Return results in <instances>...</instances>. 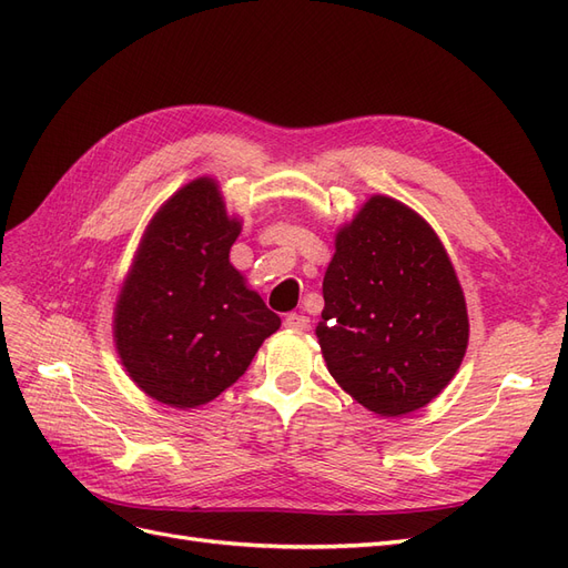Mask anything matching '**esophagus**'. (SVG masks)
Returning a JSON list of instances; mask_svg holds the SVG:
<instances>
[{"label":"esophagus","instance_id":"1","mask_svg":"<svg viewBox=\"0 0 568 568\" xmlns=\"http://www.w3.org/2000/svg\"><path fill=\"white\" fill-rule=\"evenodd\" d=\"M284 326H286V329H294V332H305L307 326H311V317H305L303 313H291V315H286Z\"/></svg>","mask_w":568,"mask_h":568}]
</instances>
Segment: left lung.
I'll return each mask as SVG.
<instances>
[{
    "instance_id": "8db88e82",
    "label": "left lung",
    "mask_w": 568,
    "mask_h": 568,
    "mask_svg": "<svg viewBox=\"0 0 568 568\" xmlns=\"http://www.w3.org/2000/svg\"><path fill=\"white\" fill-rule=\"evenodd\" d=\"M317 341L326 369L379 417H403L453 382L469 343L467 301L428 222L384 194L336 232Z\"/></svg>"
}]
</instances>
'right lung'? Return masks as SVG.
I'll use <instances>...</instances> for the list:
<instances>
[{"label":"right lung","mask_w":568,"mask_h":568,"mask_svg":"<svg viewBox=\"0 0 568 568\" xmlns=\"http://www.w3.org/2000/svg\"><path fill=\"white\" fill-rule=\"evenodd\" d=\"M242 220L213 178L180 186L146 225L113 311V341L149 398L189 409L242 376L282 320L230 263Z\"/></svg>","instance_id":"obj_1"}]
</instances>
